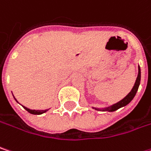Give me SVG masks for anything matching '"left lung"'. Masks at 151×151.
Wrapping results in <instances>:
<instances>
[{
	"instance_id": "8db88e82",
	"label": "left lung",
	"mask_w": 151,
	"mask_h": 151,
	"mask_svg": "<svg viewBox=\"0 0 151 151\" xmlns=\"http://www.w3.org/2000/svg\"><path fill=\"white\" fill-rule=\"evenodd\" d=\"M140 79H141V71H140V67H138V74H137V79H136V82H135V84H134L133 88H132V91H130V93H129L126 97H124V98L119 102H117V103L112 105L110 107H108V108H106V109H103L102 110L113 112V111H115L117 110V109H119L121 107H124V106L127 105L129 102L133 99V97L135 96V95L137 93V90H138V86H139V84H140ZM97 110H98V109H97Z\"/></svg>"
}]
</instances>
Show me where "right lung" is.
I'll use <instances>...</instances> for the list:
<instances>
[{"label": "right lung", "instance_id": "obj_1", "mask_svg": "<svg viewBox=\"0 0 151 151\" xmlns=\"http://www.w3.org/2000/svg\"><path fill=\"white\" fill-rule=\"evenodd\" d=\"M16 100V99H15ZM17 101V100H16ZM24 107V106H23ZM24 109H25L26 111H28L30 114H43V113H45L46 111L48 110H31L30 109H27V108H25V107H24Z\"/></svg>", "mask_w": 151, "mask_h": 151}]
</instances>
